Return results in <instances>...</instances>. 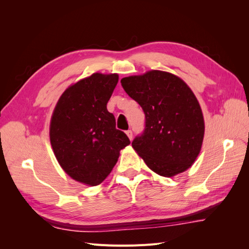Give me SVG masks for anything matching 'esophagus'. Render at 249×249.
I'll list each match as a JSON object with an SVG mask.
<instances>
[{"instance_id":"obj_1","label":"esophagus","mask_w":249,"mask_h":249,"mask_svg":"<svg viewBox=\"0 0 249 249\" xmlns=\"http://www.w3.org/2000/svg\"><path fill=\"white\" fill-rule=\"evenodd\" d=\"M125 133L127 135V137L130 138V140H132L133 139V132H132V130H127Z\"/></svg>"}]
</instances>
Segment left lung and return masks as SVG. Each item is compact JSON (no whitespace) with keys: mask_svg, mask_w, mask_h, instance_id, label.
<instances>
[{"mask_svg":"<svg viewBox=\"0 0 249 249\" xmlns=\"http://www.w3.org/2000/svg\"><path fill=\"white\" fill-rule=\"evenodd\" d=\"M120 83L145 114L144 131L132 146L147 166L166 178L191 167L200 152L205 122L189 86L161 71L125 77Z\"/></svg>","mask_w":249,"mask_h":249,"instance_id":"left-lung-1","label":"left lung"}]
</instances>
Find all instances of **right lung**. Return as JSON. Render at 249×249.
<instances>
[{"label":"right lung","instance_id":"obj_1","mask_svg":"<svg viewBox=\"0 0 249 249\" xmlns=\"http://www.w3.org/2000/svg\"><path fill=\"white\" fill-rule=\"evenodd\" d=\"M118 82L117 73L95 72L67 88L53 112L50 140L60 166L71 178L100 185L130 144L116 129L107 103Z\"/></svg>","mask_w":249,"mask_h":249}]
</instances>
